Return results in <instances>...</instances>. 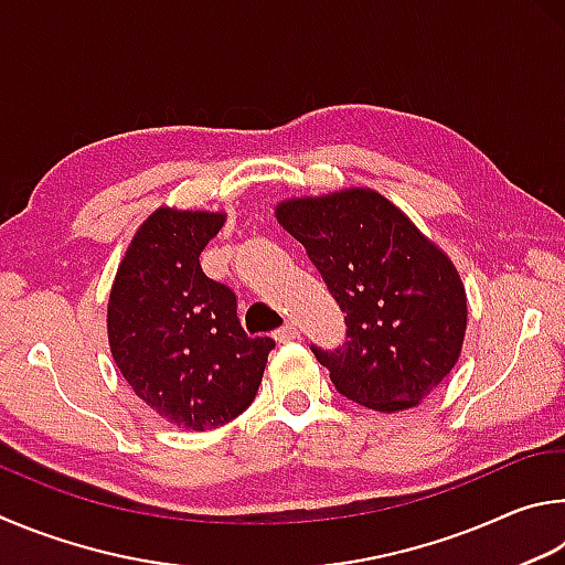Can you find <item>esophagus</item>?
Segmentation results:
<instances>
[{
    "label": "esophagus",
    "mask_w": 565,
    "mask_h": 565,
    "mask_svg": "<svg viewBox=\"0 0 565 565\" xmlns=\"http://www.w3.org/2000/svg\"><path fill=\"white\" fill-rule=\"evenodd\" d=\"M298 338H300V330H298V324H292V322L282 324V328L275 332V340L277 342H292V340H298Z\"/></svg>",
    "instance_id": "34e87169"
}]
</instances>
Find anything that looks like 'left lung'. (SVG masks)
Returning <instances> with one entry per match:
<instances>
[{
    "label": "left lung",
    "mask_w": 565,
    "mask_h": 565,
    "mask_svg": "<svg viewBox=\"0 0 565 565\" xmlns=\"http://www.w3.org/2000/svg\"><path fill=\"white\" fill-rule=\"evenodd\" d=\"M275 217L348 312L344 348H312L334 387L374 412L417 407L459 362L467 334L451 257L374 188L285 198Z\"/></svg>",
    "instance_id": "1"
}]
</instances>
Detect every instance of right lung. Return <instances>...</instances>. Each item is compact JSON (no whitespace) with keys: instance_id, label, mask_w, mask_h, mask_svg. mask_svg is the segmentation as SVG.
Instances as JSON below:
<instances>
[{"instance_id":"right-lung-1","label":"right lung","mask_w":565,"mask_h":565,"mask_svg":"<svg viewBox=\"0 0 565 565\" xmlns=\"http://www.w3.org/2000/svg\"><path fill=\"white\" fill-rule=\"evenodd\" d=\"M223 211L161 205L138 225L108 295V348L136 397L181 429L207 431L250 407L270 338H247L231 288L201 270Z\"/></svg>"}]
</instances>
